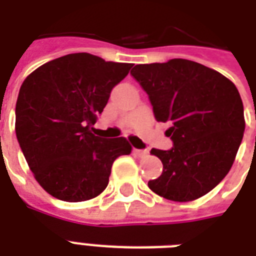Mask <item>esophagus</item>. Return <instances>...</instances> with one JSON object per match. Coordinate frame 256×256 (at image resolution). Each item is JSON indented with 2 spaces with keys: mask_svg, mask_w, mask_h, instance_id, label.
<instances>
[{
  "mask_svg": "<svg viewBox=\"0 0 256 256\" xmlns=\"http://www.w3.org/2000/svg\"><path fill=\"white\" fill-rule=\"evenodd\" d=\"M132 152H134V154H136V156H148V150H140V148H134Z\"/></svg>",
  "mask_w": 256,
  "mask_h": 256,
  "instance_id": "34e87169",
  "label": "esophagus"
}]
</instances>
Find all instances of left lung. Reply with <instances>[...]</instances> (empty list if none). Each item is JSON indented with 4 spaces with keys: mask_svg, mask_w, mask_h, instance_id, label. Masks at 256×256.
Returning <instances> with one entry per match:
<instances>
[{
    "mask_svg": "<svg viewBox=\"0 0 256 256\" xmlns=\"http://www.w3.org/2000/svg\"><path fill=\"white\" fill-rule=\"evenodd\" d=\"M130 74L148 92L156 120L171 124L166 136L172 148L152 150L164 170L148 187L175 202L206 195L230 171L242 142L238 88L218 72L182 58L136 65Z\"/></svg>",
    "mask_w": 256,
    "mask_h": 256,
    "instance_id": "obj_1",
    "label": "left lung"
}]
</instances>
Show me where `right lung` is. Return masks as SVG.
Instances as JSON below:
<instances>
[{"label":"right lung","instance_id":"right-lung-1","mask_svg":"<svg viewBox=\"0 0 256 256\" xmlns=\"http://www.w3.org/2000/svg\"><path fill=\"white\" fill-rule=\"evenodd\" d=\"M132 64L68 54L28 76L16 104V134L34 178L54 198L84 202L106 188L126 138H100L92 124Z\"/></svg>","mask_w":256,"mask_h":256}]
</instances>
